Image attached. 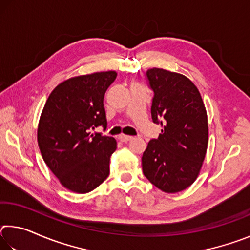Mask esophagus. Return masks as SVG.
Here are the masks:
<instances>
[{"label":"esophagus","instance_id":"34e87169","mask_svg":"<svg viewBox=\"0 0 250 250\" xmlns=\"http://www.w3.org/2000/svg\"><path fill=\"white\" fill-rule=\"evenodd\" d=\"M119 140L121 141V142H128V141H130V140H132L133 139V137H131V135H125V134H120L119 135Z\"/></svg>","mask_w":250,"mask_h":250}]
</instances>
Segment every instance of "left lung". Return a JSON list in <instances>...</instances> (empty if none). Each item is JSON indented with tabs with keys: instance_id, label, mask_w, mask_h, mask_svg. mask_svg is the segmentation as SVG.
Masks as SVG:
<instances>
[{
	"instance_id": "obj_1",
	"label": "left lung",
	"mask_w": 250,
	"mask_h": 250,
	"mask_svg": "<svg viewBox=\"0 0 250 250\" xmlns=\"http://www.w3.org/2000/svg\"><path fill=\"white\" fill-rule=\"evenodd\" d=\"M146 77L154 94L152 120L163 129L143 152V174L161 191L181 192L196 180L206 154L205 105L195 84L183 75L151 68Z\"/></svg>"
}]
</instances>
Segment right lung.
<instances>
[{"label":"right lung","mask_w":250,"mask_h":250,"mask_svg":"<svg viewBox=\"0 0 250 250\" xmlns=\"http://www.w3.org/2000/svg\"><path fill=\"white\" fill-rule=\"evenodd\" d=\"M116 71L78 76L59 83L42 112L37 141L42 156L59 182L75 193H88L109 175L112 137L91 133L107 129L104 97Z\"/></svg>","instance_id":"obj_1"}]
</instances>
